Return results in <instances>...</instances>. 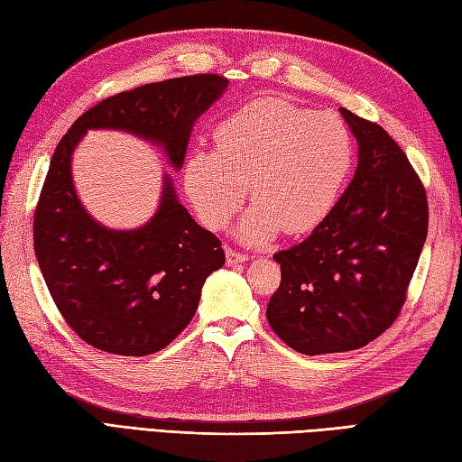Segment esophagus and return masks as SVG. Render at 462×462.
<instances>
[{"label":"esophagus","mask_w":462,"mask_h":462,"mask_svg":"<svg viewBox=\"0 0 462 462\" xmlns=\"http://www.w3.org/2000/svg\"><path fill=\"white\" fill-rule=\"evenodd\" d=\"M245 259H247L245 254L234 250V247H226V262H228V265L242 263V262H245Z\"/></svg>","instance_id":"1"}]
</instances>
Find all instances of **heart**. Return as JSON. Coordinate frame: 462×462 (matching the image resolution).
<instances>
[{
  "instance_id": "1",
  "label": "heart",
  "mask_w": 462,
  "mask_h": 462,
  "mask_svg": "<svg viewBox=\"0 0 462 462\" xmlns=\"http://www.w3.org/2000/svg\"><path fill=\"white\" fill-rule=\"evenodd\" d=\"M215 146L189 156L185 191L200 220L220 230L250 185L255 203L238 226L247 242H263L281 228H316L336 207L353 163V140L339 116L279 97L247 103L222 121Z\"/></svg>"
}]
</instances>
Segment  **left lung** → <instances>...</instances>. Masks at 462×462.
<instances>
[{"mask_svg": "<svg viewBox=\"0 0 462 462\" xmlns=\"http://www.w3.org/2000/svg\"><path fill=\"white\" fill-rule=\"evenodd\" d=\"M339 111L359 142L357 171L309 238L273 255L281 285L267 320L304 355L359 349L394 324L430 224L404 150L383 126Z\"/></svg>", "mask_w": 462, "mask_h": 462, "instance_id": "1", "label": "left lung"}]
</instances>
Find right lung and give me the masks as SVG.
Returning <instances> with one entry per match:
<instances>
[{"instance_id":"1","label":"right lung","mask_w":462,"mask_h":462,"mask_svg":"<svg viewBox=\"0 0 462 462\" xmlns=\"http://www.w3.org/2000/svg\"><path fill=\"white\" fill-rule=\"evenodd\" d=\"M226 86L218 74H197L116 93L58 142L34 208V254L56 309L96 349L142 357L170 346L193 320L200 287L226 255L217 236L177 203L168 177L160 208L144 226H101L74 191L72 152L89 128H118L163 146L180 170L195 121Z\"/></svg>"}]
</instances>
